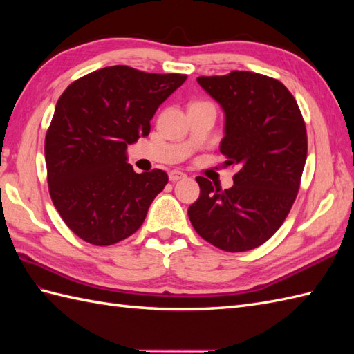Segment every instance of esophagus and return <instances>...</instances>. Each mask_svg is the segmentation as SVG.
I'll use <instances>...</instances> for the list:
<instances>
[{
  "label": "esophagus",
  "instance_id": "34e87169",
  "mask_svg": "<svg viewBox=\"0 0 354 354\" xmlns=\"http://www.w3.org/2000/svg\"><path fill=\"white\" fill-rule=\"evenodd\" d=\"M187 178V175L185 173H183V171H179V170H171V171H169V179L171 183H176V181H181V179H185Z\"/></svg>",
  "mask_w": 354,
  "mask_h": 354
}]
</instances>
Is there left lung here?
I'll return each instance as SVG.
<instances>
[{
    "mask_svg": "<svg viewBox=\"0 0 354 354\" xmlns=\"http://www.w3.org/2000/svg\"><path fill=\"white\" fill-rule=\"evenodd\" d=\"M198 84L225 112L221 153L237 165L234 185L222 190L204 176L189 217L198 234L227 252L263 245L281 227L301 183L306 124L280 80L251 71L201 76Z\"/></svg>",
    "mask_w": 354,
    "mask_h": 354,
    "instance_id": "obj_1",
    "label": "left lung"
}]
</instances>
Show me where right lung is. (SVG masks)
<instances>
[{
	"label": "right lung",
	"mask_w": 354,
	"mask_h": 354,
	"mask_svg": "<svg viewBox=\"0 0 354 354\" xmlns=\"http://www.w3.org/2000/svg\"><path fill=\"white\" fill-rule=\"evenodd\" d=\"M185 79L114 65L74 80L59 97L45 135L48 190L82 240L114 245L145 222L169 176L160 169L135 173L126 149L147 137L156 109Z\"/></svg>",
	"instance_id": "1"
}]
</instances>
